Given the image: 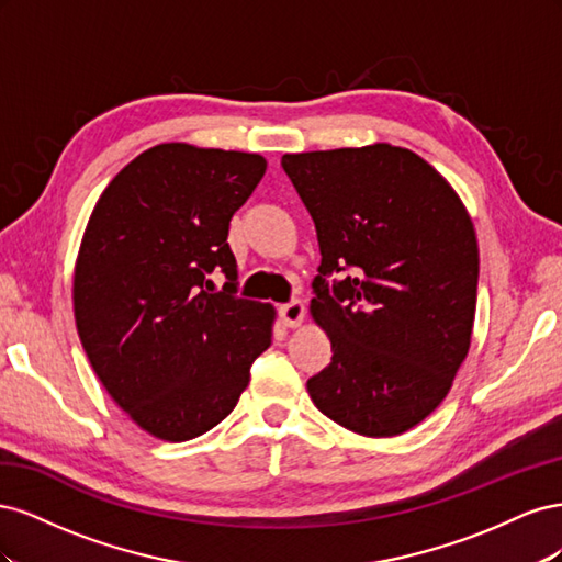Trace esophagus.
<instances>
[{
    "mask_svg": "<svg viewBox=\"0 0 562 562\" xmlns=\"http://www.w3.org/2000/svg\"><path fill=\"white\" fill-rule=\"evenodd\" d=\"M279 316L283 321V326L297 328V326H302V321H304V304L300 300L288 302V304H283V307L279 310Z\"/></svg>",
    "mask_w": 562,
    "mask_h": 562,
    "instance_id": "34e87169",
    "label": "esophagus"
}]
</instances>
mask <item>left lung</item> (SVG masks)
<instances>
[{
  "label": "left lung",
  "instance_id": "8db88e82",
  "mask_svg": "<svg viewBox=\"0 0 562 562\" xmlns=\"http://www.w3.org/2000/svg\"><path fill=\"white\" fill-rule=\"evenodd\" d=\"M318 236L310 314L333 359L307 382L318 411L359 436L417 427L471 347L479 241L452 184L389 143L281 157ZM352 277L328 289L333 270Z\"/></svg>",
  "mask_w": 562,
  "mask_h": 562
}]
</instances>
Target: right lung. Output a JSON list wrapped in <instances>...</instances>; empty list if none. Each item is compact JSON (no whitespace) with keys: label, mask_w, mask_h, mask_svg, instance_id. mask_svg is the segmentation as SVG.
Instances as JSON below:
<instances>
[{"label":"right lung","mask_w":562,"mask_h":562,"mask_svg":"<svg viewBox=\"0 0 562 562\" xmlns=\"http://www.w3.org/2000/svg\"><path fill=\"white\" fill-rule=\"evenodd\" d=\"M267 171L252 151L161 143L119 171L83 229L72 302L114 403L168 443L223 422L271 345L277 310L236 297L229 220ZM231 281L209 294L207 274Z\"/></svg>","instance_id":"1"}]
</instances>
